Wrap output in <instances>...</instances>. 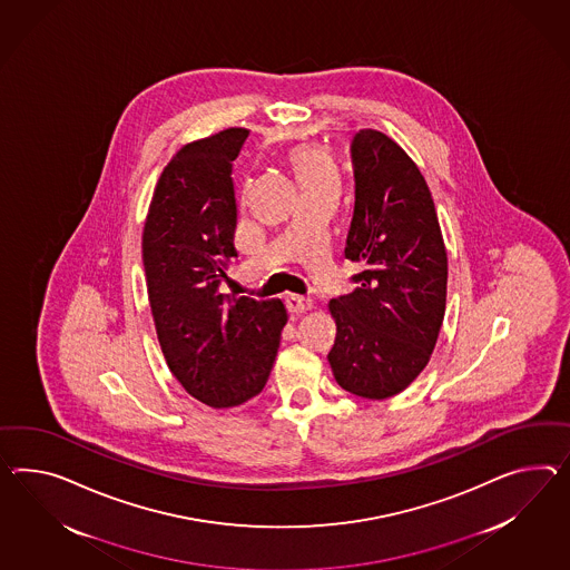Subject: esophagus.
I'll use <instances>...</instances> for the list:
<instances>
[{
  "mask_svg": "<svg viewBox=\"0 0 570 570\" xmlns=\"http://www.w3.org/2000/svg\"><path fill=\"white\" fill-rule=\"evenodd\" d=\"M285 304H287L292 314H306L307 309H312V306H314L309 297H302V295H287Z\"/></svg>",
  "mask_w": 570,
  "mask_h": 570,
  "instance_id": "34e87169",
  "label": "esophagus"
}]
</instances>
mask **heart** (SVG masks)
<instances>
[{
    "label": "heart",
    "instance_id": "obj_1",
    "mask_svg": "<svg viewBox=\"0 0 570 570\" xmlns=\"http://www.w3.org/2000/svg\"><path fill=\"white\" fill-rule=\"evenodd\" d=\"M293 169L304 186L336 184V167L333 157L318 147H299L293 150Z\"/></svg>",
    "mask_w": 570,
    "mask_h": 570
}]
</instances>
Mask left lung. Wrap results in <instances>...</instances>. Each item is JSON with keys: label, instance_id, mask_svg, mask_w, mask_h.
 Wrapping results in <instances>:
<instances>
[{"label": "left lung", "instance_id": "obj_1", "mask_svg": "<svg viewBox=\"0 0 570 570\" xmlns=\"http://www.w3.org/2000/svg\"><path fill=\"white\" fill-rule=\"evenodd\" d=\"M355 206L345 258L355 292L331 299L328 364L341 389L380 401L405 391L436 347L449 261L430 188L407 153L379 130L351 142Z\"/></svg>", "mask_w": 570, "mask_h": 570}]
</instances>
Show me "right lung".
I'll return each mask as SVG.
<instances>
[{
  "instance_id": "1",
  "label": "right lung",
  "mask_w": 570,
  "mask_h": 570,
  "mask_svg": "<svg viewBox=\"0 0 570 570\" xmlns=\"http://www.w3.org/2000/svg\"><path fill=\"white\" fill-rule=\"evenodd\" d=\"M249 130L227 128L179 148L167 163L142 232L148 304L165 362L208 407L261 393L277 357L281 299L219 293L237 256L234 161Z\"/></svg>"
}]
</instances>
